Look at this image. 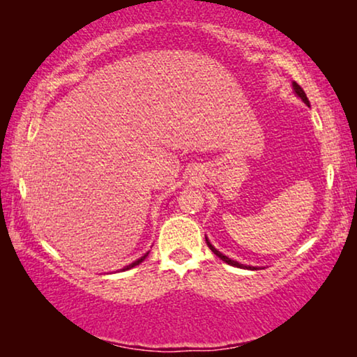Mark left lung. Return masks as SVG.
Listing matches in <instances>:
<instances>
[{
    "mask_svg": "<svg viewBox=\"0 0 357 357\" xmlns=\"http://www.w3.org/2000/svg\"><path fill=\"white\" fill-rule=\"evenodd\" d=\"M292 87H294V92H296V94L297 96H299L301 97V99L302 100H304V104H307V105H309V99H307V96H305V92H304V89H302V87L299 86V84H297V82H292ZM206 243H208V247L209 248H211V252L214 253V255H216V257H219V258H221V260L224 261V263H227V265H232V266H237V268H248V270H257V266H243L242 265V263H238V261H234V260H231V258H229V257H226V255H222V253L221 252H219V250H216V248H214L213 245H211V243H209V241H208V237H206Z\"/></svg>",
    "mask_w": 357,
    "mask_h": 357,
    "instance_id": "8db88e82",
    "label": "left lung"
}]
</instances>
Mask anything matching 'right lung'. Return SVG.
Here are the masks:
<instances>
[{
    "instance_id": "add662e5",
    "label": "right lung",
    "mask_w": 357,
    "mask_h": 357,
    "mask_svg": "<svg viewBox=\"0 0 357 357\" xmlns=\"http://www.w3.org/2000/svg\"><path fill=\"white\" fill-rule=\"evenodd\" d=\"M146 257H148V253H144V255H143V257H141V258H138V260H136V261H133V263H131V265H128V266H125V268H123V271H125V270H130V268H133V266H136V265H139V263H141V261H143Z\"/></svg>"
}]
</instances>
